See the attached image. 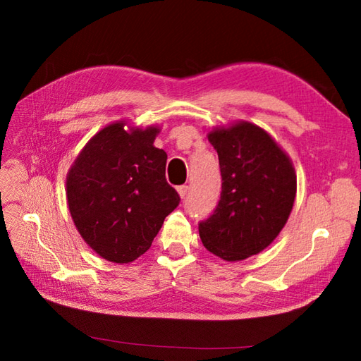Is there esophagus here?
<instances>
[{
	"label": "esophagus",
	"mask_w": 361,
	"mask_h": 361,
	"mask_svg": "<svg viewBox=\"0 0 361 361\" xmlns=\"http://www.w3.org/2000/svg\"><path fill=\"white\" fill-rule=\"evenodd\" d=\"M176 190H178V194H180V197H181V198H185V197L188 195V192H189V186L183 185V186H178V188H176Z\"/></svg>",
	"instance_id": "esophagus-1"
}]
</instances>
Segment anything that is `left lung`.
<instances>
[{
	"label": "left lung",
	"mask_w": 361,
	"mask_h": 361,
	"mask_svg": "<svg viewBox=\"0 0 361 361\" xmlns=\"http://www.w3.org/2000/svg\"><path fill=\"white\" fill-rule=\"evenodd\" d=\"M208 140L219 155L221 194L198 233L212 255L243 260L265 250L287 224L296 195L295 167L273 137L251 122L212 130Z\"/></svg>",
	"instance_id": "left-lung-1"
}]
</instances>
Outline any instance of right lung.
Masks as SVG:
<instances>
[{
	"label": "right lung",
	"mask_w": 361,
	"mask_h": 361,
	"mask_svg": "<svg viewBox=\"0 0 361 361\" xmlns=\"http://www.w3.org/2000/svg\"><path fill=\"white\" fill-rule=\"evenodd\" d=\"M158 127L119 121L87 142L66 176L78 231L99 256L128 264L150 248L164 219L180 204L166 181L167 155L153 145Z\"/></svg>",
	"instance_id": "add662e5"
}]
</instances>
